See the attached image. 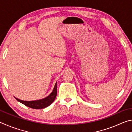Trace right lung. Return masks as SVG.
<instances>
[{
	"label": "right lung",
	"instance_id": "right-lung-1",
	"mask_svg": "<svg viewBox=\"0 0 132 132\" xmlns=\"http://www.w3.org/2000/svg\"><path fill=\"white\" fill-rule=\"evenodd\" d=\"M57 81L55 83V87L53 90L50 95H48L45 98L42 99L34 100V101H23V100L18 99V98H14L18 101L21 102L26 106L30 107V108L33 109H43L46 108L54 101L55 98L57 95Z\"/></svg>",
	"mask_w": 132,
	"mask_h": 132
}]
</instances>
